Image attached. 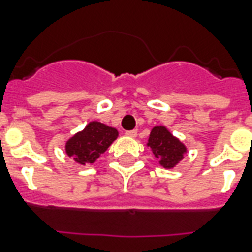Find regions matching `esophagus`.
Here are the masks:
<instances>
[{
    "label": "esophagus",
    "mask_w": 252,
    "mask_h": 252,
    "mask_svg": "<svg viewBox=\"0 0 252 252\" xmlns=\"http://www.w3.org/2000/svg\"><path fill=\"white\" fill-rule=\"evenodd\" d=\"M126 136H128V137H132V138H134L136 137V136H137V130H126Z\"/></svg>",
    "instance_id": "34e87169"
}]
</instances>
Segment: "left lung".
I'll use <instances>...</instances> for the list:
<instances>
[{"mask_svg": "<svg viewBox=\"0 0 252 252\" xmlns=\"http://www.w3.org/2000/svg\"><path fill=\"white\" fill-rule=\"evenodd\" d=\"M148 146L165 168H172L178 165L187 152V148L174 137L166 126H154L150 132Z\"/></svg>", "mask_w": 252, "mask_h": 252, "instance_id": "left-lung-1", "label": "left lung"}]
</instances>
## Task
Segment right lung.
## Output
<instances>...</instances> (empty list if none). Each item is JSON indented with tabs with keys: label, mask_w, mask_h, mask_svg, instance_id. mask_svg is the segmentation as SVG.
Wrapping results in <instances>:
<instances>
[{
	"label": "right lung",
	"mask_w": 252,
	"mask_h": 252,
	"mask_svg": "<svg viewBox=\"0 0 252 252\" xmlns=\"http://www.w3.org/2000/svg\"><path fill=\"white\" fill-rule=\"evenodd\" d=\"M118 136V130L115 128L99 122H91L85 126L84 130L69 138L65 150L77 163L90 165L108 149Z\"/></svg>",
	"instance_id": "add662e5"
}]
</instances>
